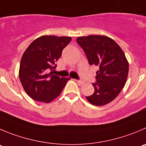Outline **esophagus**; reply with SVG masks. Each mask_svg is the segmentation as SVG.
Returning <instances> with one entry per match:
<instances>
[{
  "label": "esophagus",
  "mask_w": 146,
  "mask_h": 146,
  "mask_svg": "<svg viewBox=\"0 0 146 146\" xmlns=\"http://www.w3.org/2000/svg\"><path fill=\"white\" fill-rule=\"evenodd\" d=\"M76 82H77V83H79V84H84V82H83V81H82V80H76Z\"/></svg>",
  "instance_id": "obj_1"
}]
</instances>
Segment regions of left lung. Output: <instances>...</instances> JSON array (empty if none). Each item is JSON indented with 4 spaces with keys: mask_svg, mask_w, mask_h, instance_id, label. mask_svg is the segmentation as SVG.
Listing matches in <instances>:
<instances>
[{
    "mask_svg": "<svg viewBox=\"0 0 146 146\" xmlns=\"http://www.w3.org/2000/svg\"><path fill=\"white\" fill-rule=\"evenodd\" d=\"M77 42L83 48L90 65L98 67L95 92L86 97L95 106L107 105L115 99L124 87L129 64L120 46L110 37L101 35L80 36Z\"/></svg>",
    "mask_w": 146,
    "mask_h": 146,
    "instance_id": "obj_1",
    "label": "left lung"
}]
</instances>
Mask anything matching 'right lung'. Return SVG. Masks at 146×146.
Listing matches in <instances>:
<instances>
[{"label":"right lung","instance_id":"obj_1","mask_svg":"<svg viewBox=\"0 0 146 146\" xmlns=\"http://www.w3.org/2000/svg\"><path fill=\"white\" fill-rule=\"evenodd\" d=\"M69 36H42L34 40L24 51L20 63L19 78L27 95L45 103L53 101L70 78L52 74L62 50L70 42Z\"/></svg>","mask_w":146,"mask_h":146}]
</instances>
